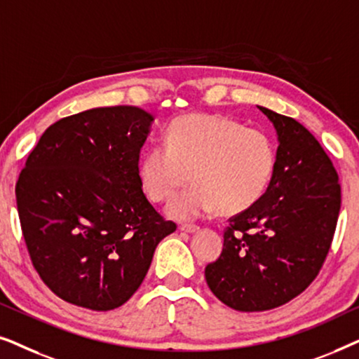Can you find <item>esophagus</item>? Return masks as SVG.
Segmentation results:
<instances>
[{
    "mask_svg": "<svg viewBox=\"0 0 359 359\" xmlns=\"http://www.w3.org/2000/svg\"><path fill=\"white\" fill-rule=\"evenodd\" d=\"M180 230L184 233H196V232H199V227L198 225H181Z\"/></svg>",
    "mask_w": 359,
    "mask_h": 359,
    "instance_id": "esophagus-1",
    "label": "esophagus"
}]
</instances>
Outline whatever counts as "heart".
Segmentation results:
<instances>
[{
    "label": "heart",
    "mask_w": 359,
    "mask_h": 359,
    "mask_svg": "<svg viewBox=\"0 0 359 359\" xmlns=\"http://www.w3.org/2000/svg\"><path fill=\"white\" fill-rule=\"evenodd\" d=\"M276 165V150L268 134L245 129L220 114L193 112L176 117L166 130L165 147L155 145L142 156L139 180L154 203L173 198L166 214L194 220L220 209L238 214L266 191Z\"/></svg>",
    "instance_id": "b5f03b06"
}]
</instances>
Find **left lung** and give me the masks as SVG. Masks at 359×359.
Wrapping results in <instances>:
<instances>
[{
    "instance_id": "1",
    "label": "left lung",
    "mask_w": 359,
    "mask_h": 359,
    "mask_svg": "<svg viewBox=\"0 0 359 359\" xmlns=\"http://www.w3.org/2000/svg\"><path fill=\"white\" fill-rule=\"evenodd\" d=\"M258 109L278 135L273 178L230 219L222 253L204 271L214 296L240 312L283 306L316 279L341 204L338 175L316 137L292 117Z\"/></svg>"
}]
</instances>
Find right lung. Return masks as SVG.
Masks as SVG:
<instances>
[{"label":"right lung","mask_w":359,"mask_h":359,"mask_svg":"<svg viewBox=\"0 0 359 359\" xmlns=\"http://www.w3.org/2000/svg\"><path fill=\"white\" fill-rule=\"evenodd\" d=\"M151 122L135 106L95 107L52 124L27 156L16 184L22 235L39 276L63 301L122 306L176 230L139 180Z\"/></svg>","instance_id":"add662e5"}]
</instances>
